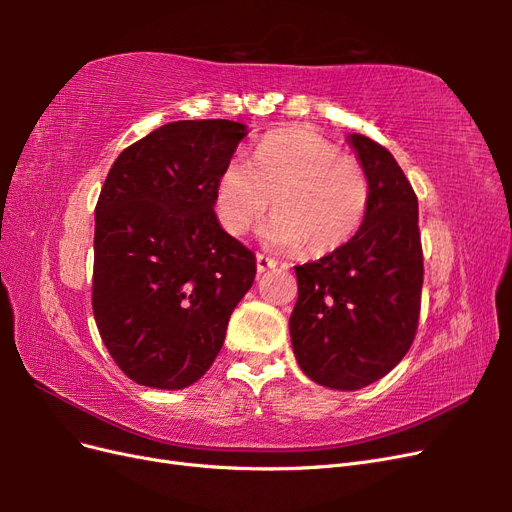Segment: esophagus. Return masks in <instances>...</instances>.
<instances>
[{"instance_id":"34e87169","label":"esophagus","mask_w":512,"mask_h":512,"mask_svg":"<svg viewBox=\"0 0 512 512\" xmlns=\"http://www.w3.org/2000/svg\"><path fill=\"white\" fill-rule=\"evenodd\" d=\"M277 267V260L275 258H269L265 254H256V269L258 273H265L269 269H275Z\"/></svg>"}]
</instances>
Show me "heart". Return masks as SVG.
Segmentation results:
<instances>
[{
	"label": "heart",
	"instance_id": "heart-1",
	"mask_svg": "<svg viewBox=\"0 0 512 512\" xmlns=\"http://www.w3.org/2000/svg\"><path fill=\"white\" fill-rule=\"evenodd\" d=\"M265 239L280 250L322 256L346 245L369 205L363 166L309 130H280L262 138L252 164L232 158L213 188V209L232 237L254 228L271 207Z\"/></svg>",
	"mask_w": 512,
	"mask_h": 512
}]
</instances>
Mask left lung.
<instances>
[{"instance_id": "left-lung-1", "label": "left lung", "mask_w": 512, "mask_h": 512, "mask_svg": "<svg viewBox=\"0 0 512 512\" xmlns=\"http://www.w3.org/2000/svg\"><path fill=\"white\" fill-rule=\"evenodd\" d=\"M348 145L369 181L356 235L316 262L294 267L299 299L290 339L303 374L337 391L380 380L410 350L421 314L423 250L418 200L389 149L363 134Z\"/></svg>"}]
</instances>
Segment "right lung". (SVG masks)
Masks as SVG:
<instances>
[{"instance_id":"obj_1","label":"right lung","mask_w":512,"mask_h":512,"mask_svg":"<svg viewBox=\"0 0 512 512\" xmlns=\"http://www.w3.org/2000/svg\"><path fill=\"white\" fill-rule=\"evenodd\" d=\"M247 128L173 121L119 153L96 205L94 318L130 380L185 389L222 350L256 256L220 226L213 188Z\"/></svg>"}]
</instances>
